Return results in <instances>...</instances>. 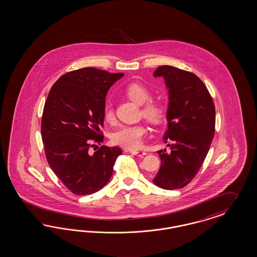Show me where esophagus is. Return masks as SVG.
<instances>
[{
    "label": "esophagus",
    "instance_id": "34e87169",
    "mask_svg": "<svg viewBox=\"0 0 257 257\" xmlns=\"http://www.w3.org/2000/svg\"><path fill=\"white\" fill-rule=\"evenodd\" d=\"M132 155H135V156H138V157H144L145 155H146V153L145 152H142V151H135V150H130L129 151Z\"/></svg>",
    "mask_w": 257,
    "mask_h": 257
}]
</instances>
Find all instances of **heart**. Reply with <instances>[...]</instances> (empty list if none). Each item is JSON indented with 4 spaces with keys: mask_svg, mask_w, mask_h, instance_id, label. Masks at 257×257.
<instances>
[{
    "mask_svg": "<svg viewBox=\"0 0 257 257\" xmlns=\"http://www.w3.org/2000/svg\"><path fill=\"white\" fill-rule=\"evenodd\" d=\"M125 96L135 103L142 105V116L153 125H160L166 117V108L157 100H150L152 93L150 90L141 83L134 82L129 84L124 90ZM103 117L107 122L115 120V113L111 105H106L103 111ZM146 129L142 124L126 125L117 129L112 135V142L115 145L126 149L137 150L142 144L143 137Z\"/></svg>",
    "mask_w": 257,
    "mask_h": 257,
    "instance_id": "heart-1",
    "label": "heart"
}]
</instances>
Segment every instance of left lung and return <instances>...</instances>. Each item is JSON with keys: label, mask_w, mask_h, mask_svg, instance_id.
<instances>
[{"label": "left lung", "mask_w": 257, "mask_h": 257, "mask_svg": "<svg viewBox=\"0 0 257 257\" xmlns=\"http://www.w3.org/2000/svg\"><path fill=\"white\" fill-rule=\"evenodd\" d=\"M169 91L168 129L163 137L174 142L158 151L161 165L153 182L165 190L189 184L203 164L214 136L215 108L203 81L194 73L170 65L154 72Z\"/></svg>", "instance_id": "obj_1"}]
</instances>
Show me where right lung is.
Masks as SVG:
<instances>
[{
    "mask_svg": "<svg viewBox=\"0 0 257 257\" xmlns=\"http://www.w3.org/2000/svg\"><path fill=\"white\" fill-rule=\"evenodd\" d=\"M123 77L94 67L71 71L50 89L42 117L45 157L55 175L70 192L91 195L106 185L122 151L93 143L103 142V111L107 91Z\"/></svg>",
    "mask_w": 257,
    "mask_h": 257,
    "instance_id": "right-lung-1",
    "label": "right lung"
}]
</instances>
